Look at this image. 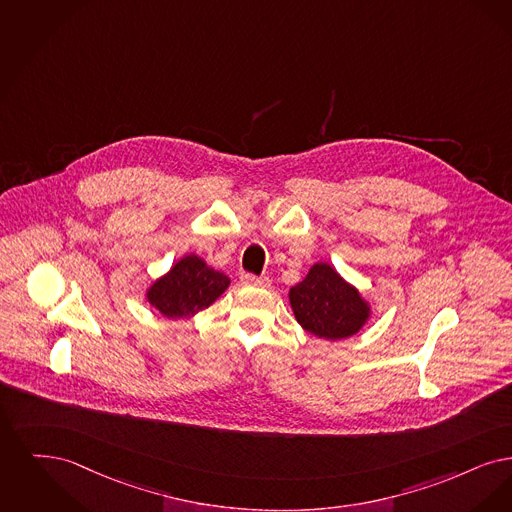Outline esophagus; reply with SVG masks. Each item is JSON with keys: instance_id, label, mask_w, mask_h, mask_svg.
I'll return each instance as SVG.
<instances>
[{"instance_id": "esophagus-1", "label": "esophagus", "mask_w": 512, "mask_h": 512, "mask_svg": "<svg viewBox=\"0 0 512 512\" xmlns=\"http://www.w3.org/2000/svg\"><path fill=\"white\" fill-rule=\"evenodd\" d=\"M241 281H243V285H248V287H269L267 277H258V275H252V273H241Z\"/></svg>"}]
</instances>
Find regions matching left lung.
Returning a JSON list of instances; mask_svg holds the SVG:
<instances>
[{
	"mask_svg": "<svg viewBox=\"0 0 512 512\" xmlns=\"http://www.w3.org/2000/svg\"><path fill=\"white\" fill-rule=\"evenodd\" d=\"M296 321L319 338L340 340L356 334L369 317V306L329 264H315L289 292Z\"/></svg>",
	"mask_w": 512,
	"mask_h": 512,
	"instance_id": "1",
	"label": "left lung"
}]
</instances>
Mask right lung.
Masks as SVG:
<instances>
[{"label": "right lung", "mask_w": 512, "mask_h": 512, "mask_svg": "<svg viewBox=\"0 0 512 512\" xmlns=\"http://www.w3.org/2000/svg\"><path fill=\"white\" fill-rule=\"evenodd\" d=\"M227 287V275L191 254L160 277L147 292V298L162 315L179 319L208 308Z\"/></svg>", "instance_id": "right-lung-1"}]
</instances>
